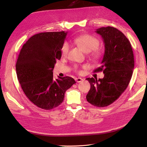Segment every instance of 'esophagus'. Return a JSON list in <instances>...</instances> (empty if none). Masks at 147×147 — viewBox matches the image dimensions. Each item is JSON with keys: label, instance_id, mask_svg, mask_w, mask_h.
Listing matches in <instances>:
<instances>
[{"label": "esophagus", "instance_id": "1", "mask_svg": "<svg viewBox=\"0 0 147 147\" xmlns=\"http://www.w3.org/2000/svg\"><path fill=\"white\" fill-rule=\"evenodd\" d=\"M75 81H76V82H77V83H80V82L83 81V79L81 78H76Z\"/></svg>", "mask_w": 147, "mask_h": 147}]
</instances>
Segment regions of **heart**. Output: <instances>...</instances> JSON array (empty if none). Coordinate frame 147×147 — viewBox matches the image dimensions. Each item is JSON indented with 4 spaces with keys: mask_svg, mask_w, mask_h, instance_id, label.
Listing matches in <instances>:
<instances>
[{
    "mask_svg": "<svg viewBox=\"0 0 147 147\" xmlns=\"http://www.w3.org/2000/svg\"><path fill=\"white\" fill-rule=\"evenodd\" d=\"M75 42L77 43L86 53H89L90 56L93 60H98L102 55V51L98 48L99 40L97 38L90 34H84L75 39ZM70 48L69 42H64L61 46V52L63 55H66ZM83 67H86L84 66ZM76 70H79V67H75Z\"/></svg>",
    "mask_w": 147,
    "mask_h": 147,
    "instance_id": "obj_1",
    "label": "heart"
}]
</instances>
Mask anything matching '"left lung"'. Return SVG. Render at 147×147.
I'll return each mask as SVG.
<instances>
[{"label":"left lung","instance_id":"1","mask_svg":"<svg viewBox=\"0 0 147 147\" xmlns=\"http://www.w3.org/2000/svg\"><path fill=\"white\" fill-rule=\"evenodd\" d=\"M101 36L105 51L101 65L94 72L103 71V78H87L90 89L87 101L94 106L103 107L118 99L127 89L132 77L134 61L130 42L125 35L113 27L97 29Z\"/></svg>","mask_w":147,"mask_h":147}]
</instances>
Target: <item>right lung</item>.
<instances>
[{
    "label": "right lung",
    "instance_id": "add662e5",
    "mask_svg": "<svg viewBox=\"0 0 147 147\" xmlns=\"http://www.w3.org/2000/svg\"><path fill=\"white\" fill-rule=\"evenodd\" d=\"M67 32H47L32 36L23 45L16 64L17 77L26 96L37 107L51 110L60 105L74 84L69 77L53 78L56 61Z\"/></svg>",
    "mask_w": 147,
    "mask_h": 147
}]
</instances>
